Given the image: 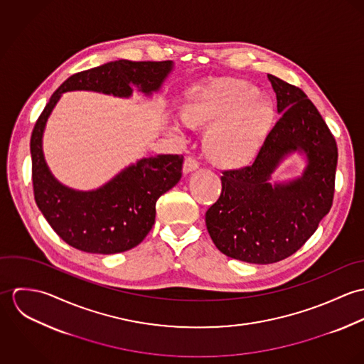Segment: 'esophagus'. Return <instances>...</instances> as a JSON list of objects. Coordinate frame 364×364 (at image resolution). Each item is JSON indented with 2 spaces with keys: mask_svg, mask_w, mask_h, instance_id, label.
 Segmentation results:
<instances>
[{
  "mask_svg": "<svg viewBox=\"0 0 364 364\" xmlns=\"http://www.w3.org/2000/svg\"><path fill=\"white\" fill-rule=\"evenodd\" d=\"M198 168H199V162H198L195 158L188 156V158L185 159V162H183V172H185V173H189V172H192V171H195V169H198Z\"/></svg>",
  "mask_w": 364,
  "mask_h": 364,
  "instance_id": "1",
  "label": "esophagus"
}]
</instances>
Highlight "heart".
<instances>
[{"mask_svg": "<svg viewBox=\"0 0 364 364\" xmlns=\"http://www.w3.org/2000/svg\"><path fill=\"white\" fill-rule=\"evenodd\" d=\"M183 123L208 130L205 150L221 169H244L263 150L276 122V107L254 85L228 80L196 88L182 109Z\"/></svg>", "mask_w": 364, "mask_h": 364, "instance_id": "obj_1", "label": "heart"}]
</instances>
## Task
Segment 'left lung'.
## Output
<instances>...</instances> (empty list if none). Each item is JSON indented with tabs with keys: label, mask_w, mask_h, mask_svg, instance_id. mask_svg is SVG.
I'll return each mask as SVG.
<instances>
[{
	"label": "left lung",
	"mask_w": 364,
	"mask_h": 364,
	"mask_svg": "<svg viewBox=\"0 0 364 364\" xmlns=\"http://www.w3.org/2000/svg\"><path fill=\"white\" fill-rule=\"evenodd\" d=\"M282 114L257 161L244 169L224 171L221 195L206 211L208 234L224 255L248 263H274L297 252L332 208L338 147L307 95L272 74ZM303 151L309 164L289 184L268 183L289 152Z\"/></svg>",
	"instance_id": "1"
}]
</instances>
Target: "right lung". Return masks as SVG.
Returning <instances> with one entry per match:
<instances>
[{
    "instance_id": "1",
    "label": "right lung",
    "mask_w": 364,
    "mask_h": 364,
    "mask_svg": "<svg viewBox=\"0 0 364 364\" xmlns=\"http://www.w3.org/2000/svg\"><path fill=\"white\" fill-rule=\"evenodd\" d=\"M172 70V61L117 60L67 78L45 106L32 132V183L35 200L55 234L90 254H119L137 247L156 221V203L182 176L183 156H149L127 166L102 188L78 192L61 185L48 168L42 136L63 92L98 91L130 97L133 87L150 95Z\"/></svg>"
}]
</instances>
